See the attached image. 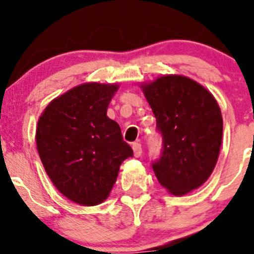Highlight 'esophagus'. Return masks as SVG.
<instances>
[{"instance_id":"esophagus-1","label":"esophagus","mask_w":254,"mask_h":254,"mask_svg":"<svg viewBox=\"0 0 254 254\" xmlns=\"http://www.w3.org/2000/svg\"><path fill=\"white\" fill-rule=\"evenodd\" d=\"M132 151H134L135 157H140V156H141V153H142L141 143H140V142H134V143H132Z\"/></svg>"}]
</instances>
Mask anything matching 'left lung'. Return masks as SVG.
I'll use <instances>...</instances> for the list:
<instances>
[{
	"label": "left lung",
	"instance_id": "8db88e82",
	"mask_svg": "<svg viewBox=\"0 0 254 254\" xmlns=\"http://www.w3.org/2000/svg\"><path fill=\"white\" fill-rule=\"evenodd\" d=\"M163 137L152 163L158 182L181 196L203 186L216 166L222 141V115L205 87L182 75H163L140 84Z\"/></svg>",
	"mask_w": 254,
	"mask_h": 254
}]
</instances>
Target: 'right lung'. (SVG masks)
<instances>
[{
  "instance_id": "right-lung-1",
  "label": "right lung",
  "mask_w": 254,
  "mask_h": 254,
  "mask_svg": "<svg viewBox=\"0 0 254 254\" xmlns=\"http://www.w3.org/2000/svg\"><path fill=\"white\" fill-rule=\"evenodd\" d=\"M118 83L87 82L56 97L39 117L35 141L45 172L73 203L94 206L109 196L132 150L107 109Z\"/></svg>"
}]
</instances>
